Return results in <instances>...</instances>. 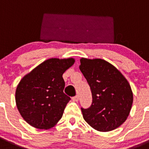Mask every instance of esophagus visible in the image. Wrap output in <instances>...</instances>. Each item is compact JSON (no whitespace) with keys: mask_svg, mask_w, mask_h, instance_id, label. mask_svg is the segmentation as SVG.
I'll list each match as a JSON object with an SVG mask.
<instances>
[{"mask_svg":"<svg viewBox=\"0 0 149 149\" xmlns=\"http://www.w3.org/2000/svg\"><path fill=\"white\" fill-rule=\"evenodd\" d=\"M79 96L78 95L72 98V100H73V101H76V102H77V101H79Z\"/></svg>","mask_w":149,"mask_h":149,"instance_id":"esophagus-1","label":"esophagus"}]
</instances>
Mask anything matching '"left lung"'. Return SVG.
<instances>
[{"label": "left lung", "instance_id": "left-lung-1", "mask_svg": "<svg viewBox=\"0 0 149 149\" xmlns=\"http://www.w3.org/2000/svg\"><path fill=\"white\" fill-rule=\"evenodd\" d=\"M79 69L90 87L93 102L81 108L83 118L93 129L109 132L127 119L133 93L126 78L112 64L101 59H80Z\"/></svg>", "mask_w": 149, "mask_h": 149}]
</instances>
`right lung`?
<instances>
[{
    "label": "right lung",
    "mask_w": 149,
    "mask_h": 149,
    "mask_svg": "<svg viewBox=\"0 0 149 149\" xmlns=\"http://www.w3.org/2000/svg\"><path fill=\"white\" fill-rule=\"evenodd\" d=\"M74 62L73 58L47 59L20 80L15 93L16 105L31 126L48 129L60 120L70 100L63 92L62 75Z\"/></svg>",
    "instance_id": "right-lung-1"
}]
</instances>
